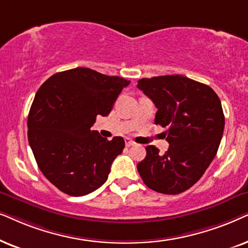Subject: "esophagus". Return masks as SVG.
<instances>
[{
	"mask_svg": "<svg viewBox=\"0 0 248 248\" xmlns=\"http://www.w3.org/2000/svg\"><path fill=\"white\" fill-rule=\"evenodd\" d=\"M124 143H126V146L127 147H129V146H134L135 145V143L131 140H129V138H126V140H124Z\"/></svg>",
	"mask_w": 248,
	"mask_h": 248,
	"instance_id": "34e87169",
	"label": "esophagus"
}]
</instances>
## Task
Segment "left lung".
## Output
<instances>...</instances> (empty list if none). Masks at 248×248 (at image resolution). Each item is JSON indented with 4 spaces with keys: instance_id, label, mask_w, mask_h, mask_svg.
Masks as SVG:
<instances>
[{
    "instance_id": "8db88e82",
    "label": "left lung",
    "mask_w": 248,
    "mask_h": 248,
    "mask_svg": "<svg viewBox=\"0 0 248 248\" xmlns=\"http://www.w3.org/2000/svg\"><path fill=\"white\" fill-rule=\"evenodd\" d=\"M137 87L157 108L155 124L166 130L169 148L153 145L137 170L148 188L176 195L201 179L216 156L224 129L220 98L210 86L181 75L138 80Z\"/></svg>"
}]
</instances>
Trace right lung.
I'll return each instance as SVG.
<instances>
[{
    "mask_svg": "<svg viewBox=\"0 0 248 248\" xmlns=\"http://www.w3.org/2000/svg\"><path fill=\"white\" fill-rule=\"evenodd\" d=\"M130 80L88 68L53 75L43 84L28 114V140L46 179L70 196L100 188L124 140H108L91 128L107 117Z\"/></svg>",
    "mask_w": 248,
    "mask_h": 248,
    "instance_id": "1",
    "label": "right lung"
}]
</instances>
